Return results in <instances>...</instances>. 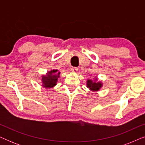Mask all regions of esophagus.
<instances>
[{
	"label": "esophagus",
	"mask_w": 145,
	"mask_h": 145,
	"mask_svg": "<svg viewBox=\"0 0 145 145\" xmlns=\"http://www.w3.org/2000/svg\"><path fill=\"white\" fill-rule=\"evenodd\" d=\"M71 71L73 72H78V69H77L76 67H72V68L71 69Z\"/></svg>",
	"instance_id": "obj_1"
}]
</instances>
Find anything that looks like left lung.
<instances>
[{"label": "left lung", "mask_w": 145, "mask_h": 145, "mask_svg": "<svg viewBox=\"0 0 145 145\" xmlns=\"http://www.w3.org/2000/svg\"><path fill=\"white\" fill-rule=\"evenodd\" d=\"M87 87L92 91H98L102 86V84L100 82H93L92 80H87Z\"/></svg>", "instance_id": "obj_1"}]
</instances>
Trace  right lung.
Here are the masks:
<instances>
[{"label":"right lung","instance_id":"right-lung-1","mask_svg":"<svg viewBox=\"0 0 145 145\" xmlns=\"http://www.w3.org/2000/svg\"><path fill=\"white\" fill-rule=\"evenodd\" d=\"M57 70H53L48 72L46 76H43L42 82L43 86L45 88H52L56 85V83L59 77L60 72H57Z\"/></svg>","mask_w":145,"mask_h":145}]
</instances>
